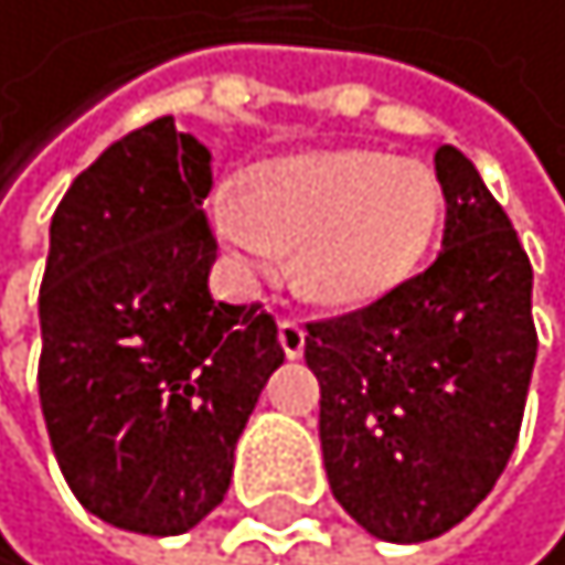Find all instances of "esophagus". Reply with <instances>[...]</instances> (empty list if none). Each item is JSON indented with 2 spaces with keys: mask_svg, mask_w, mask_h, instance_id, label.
Listing matches in <instances>:
<instances>
[{
  "mask_svg": "<svg viewBox=\"0 0 565 565\" xmlns=\"http://www.w3.org/2000/svg\"><path fill=\"white\" fill-rule=\"evenodd\" d=\"M277 338H280V349H285L288 360H299L302 349H306V327L299 320L285 317L277 323Z\"/></svg>",
  "mask_w": 565,
  "mask_h": 565,
  "instance_id": "obj_1",
  "label": "esophagus"
}]
</instances>
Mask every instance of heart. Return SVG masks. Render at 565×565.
<instances>
[{"mask_svg": "<svg viewBox=\"0 0 565 565\" xmlns=\"http://www.w3.org/2000/svg\"><path fill=\"white\" fill-rule=\"evenodd\" d=\"M445 216L441 181L420 159L331 149L259 167L242 195L216 199V231L248 270L299 248L295 280L327 306H363L398 288Z\"/></svg>", "mask_w": 565, "mask_h": 565, "instance_id": "obj_1", "label": "heart"}]
</instances>
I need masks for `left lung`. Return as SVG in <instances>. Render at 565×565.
<instances>
[{
  "mask_svg": "<svg viewBox=\"0 0 565 565\" xmlns=\"http://www.w3.org/2000/svg\"><path fill=\"white\" fill-rule=\"evenodd\" d=\"M434 170L438 259L370 306L306 323L331 491L398 545L452 531L484 502L516 448L537 355L534 270L505 210L452 145Z\"/></svg>",
  "mask_w": 565,
  "mask_h": 565,
  "instance_id": "obj_1",
  "label": "left lung"
}]
</instances>
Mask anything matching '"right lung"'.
Instances as JSON below:
<instances>
[{
  "label": "right lung",
  "mask_w": 565,
  "mask_h": 565,
  "mask_svg": "<svg viewBox=\"0 0 565 565\" xmlns=\"http://www.w3.org/2000/svg\"><path fill=\"white\" fill-rule=\"evenodd\" d=\"M210 152L159 117L81 170L52 213L38 395L77 502L184 534L224 502L234 445L285 363L263 302L210 295Z\"/></svg>",
  "instance_id": "obj_1"
}]
</instances>
